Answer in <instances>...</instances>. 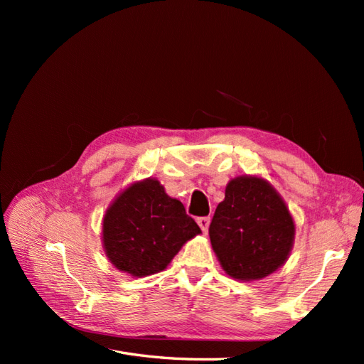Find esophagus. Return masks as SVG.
Listing matches in <instances>:
<instances>
[{"label": "esophagus", "mask_w": 364, "mask_h": 364, "mask_svg": "<svg viewBox=\"0 0 364 364\" xmlns=\"http://www.w3.org/2000/svg\"><path fill=\"white\" fill-rule=\"evenodd\" d=\"M209 222H211V220H209V217H200V218H197V225L200 226V229L203 230V232L206 234L208 232V228H209Z\"/></svg>", "instance_id": "obj_1"}]
</instances>
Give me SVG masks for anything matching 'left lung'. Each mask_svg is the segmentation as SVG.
Returning a JSON list of instances; mask_svg holds the SVG:
<instances>
[{"label":"left lung","mask_w":364,"mask_h":364,"mask_svg":"<svg viewBox=\"0 0 364 364\" xmlns=\"http://www.w3.org/2000/svg\"><path fill=\"white\" fill-rule=\"evenodd\" d=\"M296 226L289 206L261 176L230 179L209 238L220 266L230 278L259 281L282 267L294 245Z\"/></svg>","instance_id":"1"}]
</instances>
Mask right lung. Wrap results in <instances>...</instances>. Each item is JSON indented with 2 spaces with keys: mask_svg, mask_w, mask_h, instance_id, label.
Wrapping results in <instances>:
<instances>
[{
  "mask_svg": "<svg viewBox=\"0 0 364 364\" xmlns=\"http://www.w3.org/2000/svg\"><path fill=\"white\" fill-rule=\"evenodd\" d=\"M102 243L107 259L129 277L144 278L167 269L182 246L202 234L155 178L132 182L103 215Z\"/></svg>",
  "mask_w": 364,
  "mask_h": 364,
  "instance_id": "add662e5",
  "label": "right lung"
}]
</instances>
